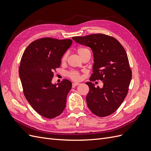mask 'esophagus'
Listing matches in <instances>:
<instances>
[{"instance_id":"34e87169","label":"esophagus","mask_w":151,"mask_h":151,"mask_svg":"<svg viewBox=\"0 0 151 151\" xmlns=\"http://www.w3.org/2000/svg\"><path fill=\"white\" fill-rule=\"evenodd\" d=\"M79 84V83H72V88H75V87H76L77 86H78Z\"/></svg>"}]
</instances>
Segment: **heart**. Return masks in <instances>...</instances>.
Returning a JSON list of instances; mask_svg holds the SVG:
<instances>
[{
	"label": "heart",
	"instance_id": "obj_1",
	"mask_svg": "<svg viewBox=\"0 0 151 151\" xmlns=\"http://www.w3.org/2000/svg\"><path fill=\"white\" fill-rule=\"evenodd\" d=\"M88 52H89V51L88 49L86 48H83V47H79L77 49V52L81 57L83 56L85 53ZM67 56H68V54L67 53L63 55L62 58V61L65 62L67 60ZM68 76H69L70 78H71L72 80H74V81H78V80H80V79H81V76H80V74H79V72H77L76 71L69 72L68 73Z\"/></svg>",
	"mask_w": 151,
	"mask_h": 151
}]
</instances>
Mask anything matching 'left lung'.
I'll return each mask as SVG.
<instances>
[{
  "label": "left lung",
  "mask_w": 151,
  "mask_h": 151,
  "mask_svg": "<svg viewBox=\"0 0 151 151\" xmlns=\"http://www.w3.org/2000/svg\"><path fill=\"white\" fill-rule=\"evenodd\" d=\"M72 39L92 50L93 74L90 81L99 79L103 83L102 88H96L91 82L86 83L89 88L86 96L88 108L99 117L111 115L125 98L132 79L125 50L116 39L104 34L75 36Z\"/></svg>",
  "instance_id": "left-lung-1"
}]
</instances>
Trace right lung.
Here are the masks:
<instances>
[{"label":"right lung","instance_id":"1","mask_svg":"<svg viewBox=\"0 0 151 151\" xmlns=\"http://www.w3.org/2000/svg\"><path fill=\"white\" fill-rule=\"evenodd\" d=\"M72 43L70 39L40 38L31 43L22 55L19 74L24 96L40 115L53 118L66 106L72 83L63 79L52 84L53 71L60 67L61 58Z\"/></svg>","mask_w":151,"mask_h":151}]
</instances>
